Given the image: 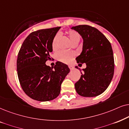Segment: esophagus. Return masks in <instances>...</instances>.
I'll use <instances>...</instances> for the list:
<instances>
[{
  "mask_svg": "<svg viewBox=\"0 0 129 129\" xmlns=\"http://www.w3.org/2000/svg\"><path fill=\"white\" fill-rule=\"evenodd\" d=\"M68 67H69L70 69L71 70H73V69H74V67H73V66H69Z\"/></svg>",
  "mask_w": 129,
  "mask_h": 129,
  "instance_id": "esophagus-1",
  "label": "esophagus"
}]
</instances>
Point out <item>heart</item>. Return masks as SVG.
<instances>
[{
  "label": "heart",
  "mask_w": 129,
  "mask_h": 129,
  "mask_svg": "<svg viewBox=\"0 0 129 129\" xmlns=\"http://www.w3.org/2000/svg\"><path fill=\"white\" fill-rule=\"evenodd\" d=\"M68 37L69 38L70 41L72 44L75 42H78L80 39V36L79 34L77 33V32L74 31V30H71L68 31L67 33ZM59 34L55 35L54 37V39L52 41V48L54 49H55L57 48V43L59 39ZM74 56V54L72 52H67V51H61L58 52L57 54V58L58 60L61 61L63 62H69L71 61L72 58Z\"/></svg>",
  "instance_id": "obj_1"
}]
</instances>
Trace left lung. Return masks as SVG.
<instances>
[{
    "label": "left lung",
    "instance_id": "8db88e82",
    "mask_svg": "<svg viewBox=\"0 0 129 129\" xmlns=\"http://www.w3.org/2000/svg\"><path fill=\"white\" fill-rule=\"evenodd\" d=\"M83 39L82 50L75 58L78 63H85L80 80L75 84L77 93L85 97L102 94L110 84L114 75V61L111 44L95 27L88 25L71 27ZM75 68L78 69L76 66Z\"/></svg>",
    "mask_w": 129,
    "mask_h": 129
}]
</instances>
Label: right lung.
Wrapping results in <instances>:
<instances>
[{
    "instance_id": "right-lung-1",
    "label": "right lung",
    "mask_w": 129,
    "mask_h": 129,
    "mask_svg": "<svg viewBox=\"0 0 129 129\" xmlns=\"http://www.w3.org/2000/svg\"><path fill=\"white\" fill-rule=\"evenodd\" d=\"M61 27L30 33L23 41L17 59L20 84L25 94L39 102L52 100L59 95L61 85L70 73L67 65L56 62L54 68L45 64L50 59L52 41Z\"/></svg>"
}]
</instances>
